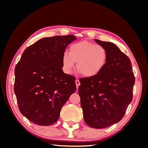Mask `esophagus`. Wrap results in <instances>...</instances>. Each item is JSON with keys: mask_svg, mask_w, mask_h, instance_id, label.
Returning <instances> with one entry per match:
<instances>
[{"mask_svg": "<svg viewBox=\"0 0 148 148\" xmlns=\"http://www.w3.org/2000/svg\"><path fill=\"white\" fill-rule=\"evenodd\" d=\"M75 82H76V87H77V89L78 88V87H79V86L80 85V83H79V79H76V81H75Z\"/></svg>", "mask_w": 148, "mask_h": 148, "instance_id": "34e87169", "label": "esophagus"}]
</instances>
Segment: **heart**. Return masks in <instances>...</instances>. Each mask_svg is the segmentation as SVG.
Segmentation results:
<instances>
[{
	"label": "heart",
	"instance_id": "obj_1",
	"mask_svg": "<svg viewBox=\"0 0 148 148\" xmlns=\"http://www.w3.org/2000/svg\"><path fill=\"white\" fill-rule=\"evenodd\" d=\"M108 61V52L104 46L87 40L72 44L69 54H62V67L65 73L71 74L75 67L87 77L97 76L103 71Z\"/></svg>",
	"mask_w": 148,
	"mask_h": 148
}]
</instances>
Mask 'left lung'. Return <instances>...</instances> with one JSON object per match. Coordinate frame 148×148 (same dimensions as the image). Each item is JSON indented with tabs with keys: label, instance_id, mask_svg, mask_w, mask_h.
<instances>
[{
	"label": "left lung",
	"instance_id": "1",
	"mask_svg": "<svg viewBox=\"0 0 148 148\" xmlns=\"http://www.w3.org/2000/svg\"><path fill=\"white\" fill-rule=\"evenodd\" d=\"M108 52L107 63L101 73L79 79L84 119L91 128H106L119 122L132 100L135 82L128 57L112 42L95 39Z\"/></svg>",
	"mask_w": 148,
	"mask_h": 148
}]
</instances>
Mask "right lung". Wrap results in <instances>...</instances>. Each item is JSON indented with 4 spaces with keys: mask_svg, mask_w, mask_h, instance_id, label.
Masks as SVG:
<instances>
[{
    "mask_svg": "<svg viewBox=\"0 0 148 148\" xmlns=\"http://www.w3.org/2000/svg\"><path fill=\"white\" fill-rule=\"evenodd\" d=\"M73 35L44 38L25 50L15 68L14 92L19 111L29 121L48 126L76 90V78L62 70V56Z\"/></svg>",
    "mask_w": 148,
    "mask_h": 148,
    "instance_id": "obj_1",
    "label": "right lung"
}]
</instances>
